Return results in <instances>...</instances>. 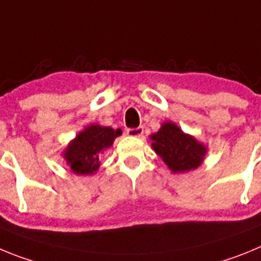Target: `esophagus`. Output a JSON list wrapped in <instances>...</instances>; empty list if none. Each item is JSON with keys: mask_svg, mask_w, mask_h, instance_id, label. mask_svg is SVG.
<instances>
[{"mask_svg": "<svg viewBox=\"0 0 261 261\" xmlns=\"http://www.w3.org/2000/svg\"><path fill=\"white\" fill-rule=\"evenodd\" d=\"M126 135L130 136V137H141L144 135V128L142 126H138V128H129L126 129Z\"/></svg>", "mask_w": 261, "mask_h": 261, "instance_id": "obj_1", "label": "esophagus"}]
</instances>
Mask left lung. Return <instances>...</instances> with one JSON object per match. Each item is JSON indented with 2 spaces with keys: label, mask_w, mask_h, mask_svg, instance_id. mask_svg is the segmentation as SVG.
<instances>
[{
  "label": "left lung",
  "mask_w": 261,
  "mask_h": 261,
  "mask_svg": "<svg viewBox=\"0 0 261 261\" xmlns=\"http://www.w3.org/2000/svg\"><path fill=\"white\" fill-rule=\"evenodd\" d=\"M154 151L162 156L168 168L174 172H186L199 167L206 149L195 138L183 133L172 123H165L151 136Z\"/></svg>",
  "instance_id": "obj_1"
}]
</instances>
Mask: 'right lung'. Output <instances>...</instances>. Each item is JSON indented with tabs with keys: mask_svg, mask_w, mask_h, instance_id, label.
I'll return each mask as SVG.
<instances>
[{
	"mask_svg": "<svg viewBox=\"0 0 261 261\" xmlns=\"http://www.w3.org/2000/svg\"><path fill=\"white\" fill-rule=\"evenodd\" d=\"M120 135L121 129L115 130L100 125H90L81 132L65 150V159L71 171L78 175L94 174L99 167L103 150L108 149Z\"/></svg>",
	"mask_w": 261,
	"mask_h": 261,
	"instance_id": "right-lung-1",
	"label": "right lung"
}]
</instances>
